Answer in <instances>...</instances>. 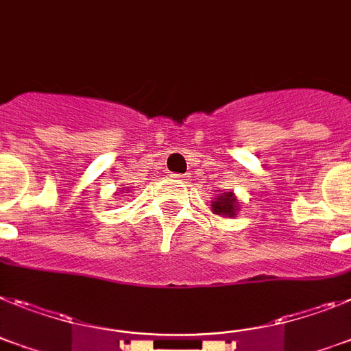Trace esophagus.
Returning <instances> with one entry per match:
<instances>
[{
  "label": "esophagus",
  "mask_w": 351,
  "mask_h": 351,
  "mask_svg": "<svg viewBox=\"0 0 351 351\" xmlns=\"http://www.w3.org/2000/svg\"><path fill=\"white\" fill-rule=\"evenodd\" d=\"M173 178H185L184 175H173Z\"/></svg>",
  "instance_id": "1"
}]
</instances>
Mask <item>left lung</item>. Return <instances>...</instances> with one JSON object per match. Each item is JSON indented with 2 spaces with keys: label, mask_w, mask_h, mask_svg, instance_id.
<instances>
[{
  "label": "left lung",
  "mask_w": 351,
  "mask_h": 351,
  "mask_svg": "<svg viewBox=\"0 0 351 351\" xmlns=\"http://www.w3.org/2000/svg\"><path fill=\"white\" fill-rule=\"evenodd\" d=\"M239 199L234 197V194L231 193H222L219 194L215 199L212 201V210L213 213L222 215V217H234L239 213Z\"/></svg>",
  "instance_id": "1"
}]
</instances>
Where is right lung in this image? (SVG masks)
Returning a JSON list of instances; mask_svg holds the SVG:
<instances>
[{
    "instance_id": "right-lung-1",
    "label": "right lung",
    "mask_w": 351,
    "mask_h": 351,
    "mask_svg": "<svg viewBox=\"0 0 351 351\" xmlns=\"http://www.w3.org/2000/svg\"><path fill=\"white\" fill-rule=\"evenodd\" d=\"M123 191H127V189H123ZM123 191H121V193H123ZM127 193H129V191H127Z\"/></svg>"
}]
</instances>
